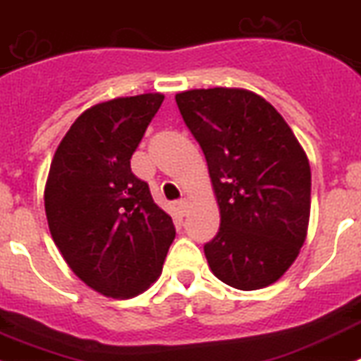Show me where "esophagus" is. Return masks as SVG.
Here are the masks:
<instances>
[{"mask_svg":"<svg viewBox=\"0 0 361 361\" xmlns=\"http://www.w3.org/2000/svg\"><path fill=\"white\" fill-rule=\"evenodd\" d=\"M186 208H188L186 199H180V201H177V210L180 212V214H186Z\"/></svg>","mask_w":361,"mask_h":361,"instance_id":"1","label":"esophagus"}]
</instances>
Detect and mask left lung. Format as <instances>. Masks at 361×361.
<instances>
[{"mask_svg": "<svg viewBox=\"0 0 361 361\" xmlns=\"http://www.w3.org/2000/svg\"><path fill=\"white\" fill-rule=\"evenodd\" d=\"M175 100L204 153L221 210L217 235L204 245L212 272L239 290L272 285L307 237L303 147L274 106L250 91L193 89Z\"/></svg>", "mask_w": 361, "mask_h": 361, "instance_id": "obj_1", "label": "left lung"}]
</instances>
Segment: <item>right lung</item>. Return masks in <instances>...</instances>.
<instances>
[{
    "instance_id": "add662e5",
    "label": "right lung",
    "mask_w": 361,
    "mask_h": 361,
    "mask_svg": "<svg viewBox=\"0 0 361 361\" xmlns=\"http://www.w3.org/2000/svg\"><path fill=\"white\" fill-rule=\"evenodd\" d=\"M164 97L138 94L91 107L75 120L45 184L51 235L71 270L111 298H133L157 281L175 239L131 155Z\"/></svg>"
}]
</instances>
